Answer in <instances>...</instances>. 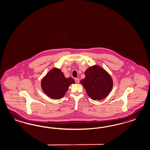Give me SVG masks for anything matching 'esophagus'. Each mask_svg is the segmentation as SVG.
Listing matches in <instances>:
<instances>
[{"label":"esophagus","mask_w":150,"mask_h":150,"mask_svg":"<svg viewBox=\"0 0 150 150\" xmlns=\"http://www.w3.org/2000/svg\"><path fill=\"white\" fill-rule=\"evenodd\" d=\"M75 82L76 83H79L80 80H79V79H78V78H76V79H75Z\"/></svg>","instance_id":"1"}]
</instances>
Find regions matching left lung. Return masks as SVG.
Returning a JSON list of instances; mask_svg holds the SVG:
<instances>
[{"mask_svg":"<svg viewBox=\"0 0 150 150\" xmlns=\"http://www.w3.org/2000/svg\"><path fill=\"white\" fill-rule=\"evenodd\" d=\"M89 97L93 100L106 98L112 90V79L103 68L97 65L85 71V78L80 81Z\"/></svg>","mask_w":150,"mask_h":150,"instance_id":"left-lung-1","label":"left lung"}]
</instances>
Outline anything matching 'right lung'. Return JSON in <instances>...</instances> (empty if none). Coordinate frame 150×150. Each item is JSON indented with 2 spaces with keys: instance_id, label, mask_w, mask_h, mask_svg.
Here are the masks:
<instances>
[{
  "instance_id": "right-lung-1",
  "label": "right lung",
  "mask_w": 150,
  "mask_h": 150,
  "mask_svg": "<svg viewBox=\"0 0 150 150\" xmlns=\"http://www.w3.org/2000/svg\"><path fill=\"white\" fill-rule=\"evenodd\" d=\"M75 83L71 78H66L60 69L54 68L41 81L43 91L50 98L60 99L67 91L69 86Z\"/></svg>"
}]
</instances>
